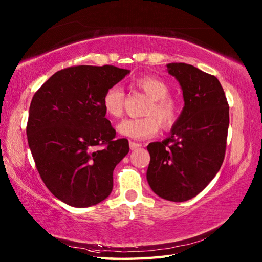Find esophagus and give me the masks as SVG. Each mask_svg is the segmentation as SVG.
<instances>
[{
  "label": "esophagus",
  "mask_w": 262,
  "mask_h": 262,
  "mask_svg": "<svg viewBox=\"0 0 262 262\" xmlns=\"http://www.w3.org/2000/svg\"><path fill=\"white\" fill-rule=\"evenodd\" d=\"M142 145L140 143H135V142H133V141H130L129 142V147H130V149L132 151H134V149H136V148H138V147H141Z\"/></svg>",
  "instance_id": "esophagus-1"
}]
</instances>
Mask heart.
Returning a JSON list of instances; mask_svg holds the SVG:
<instances>
[{"mask_svg": "<svg viewBox=\"0 0 262 262\" xmlns=\"http://www.w3.org/2000/svg\"><path fill=\"white\" fill-rule=\"evenodd\" d=\"M133 86L142 91L149 99L143 110L142 118H129L118 125L119 134L145 140L157 134L160 125L163 128L173 126L180 113L178 99L170 96V86L163 79L155 75H144L133 82ZM125 93L119 85H111L105 90L102 105L105 114L111 118H120L124 114Z\"/></svg>", "mask_w": 262, "mask_h": 262, "instance_id": "b5f03b06", "label": "heart"}]
</instances>
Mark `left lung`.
Listing matches in <instances>:
<instances>
[{
  "label": "left lung",
  "mask_w": 262,
  "mask_h": 262,
  "mask_svg": "<svg viewBox=\"0 0 262 262\" xmlns=\"http://www.w3.org/2000/svg\"><path fill=\"white\" fill-rule=\"evenodd\" d=\"M168 69L182 88L185 107L171 135L147 146L146 177L161 198L186 202L204 190L223 163L229 103L214 75L185 63H171Z\"/></svg>",
  "instance_id": "left-lung-1"
}]
</instances>
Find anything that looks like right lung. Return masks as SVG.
I'll list each match as a JSON object with an SVG mask.
<instances>
[{"mask_svg": "<svg viewBox=\"0 0 262 262\" xmlns=\"http://www.w3.org/2000/svg\"><path fill=\"white\" fill-rule=\"evenodd\" d=\"M129 73L113 65L56 72L33 94L27 136L36 168L55 197L73 207L107 198L116 165L129 152L105 118V90Z\"/></svg>", "mask_w": 262, "mask_h": 262, "instance_id": "obj_1", "label": "right lung"}]
</instances>
